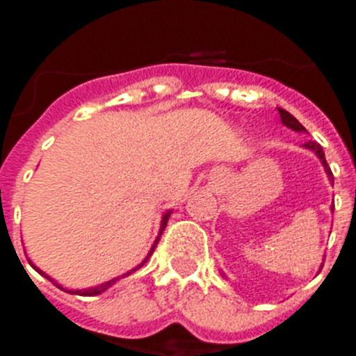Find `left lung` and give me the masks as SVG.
Instances as JSON below:
<instances>
[{"label": "left lung", "mask_w": 356, "mask_h": 356, "mask_svg": "<svg viewBox=\"0 0 356 356\" xmlns=\"http://www.w3.org/2000/svg\"><path fill=\"white\" fill-rule=\"evenodd\" d=\"M278 112H280V118H282V122H284L285 127H287V128H291V130H294V131H307V130H305V127H303V124H301V122L298 121V119H296L294 115H292V114H289L287 110H284V108H278ZM303 147H307V149L314 151V153H316V155L319 156L321 163H323V168H325L326 175H328V180H330V181H333V175H332V171H330L328 163H326V159H325V151H323V147H321L319 144H317V143H314V140H308L307 144H303ZM332 210H333V207H332ZM222 278H226V276L222 275Z\"/></svg>", "instance_id": "obj_1"}]
</instances>
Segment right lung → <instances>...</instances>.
<instances>
[{
  "mask_svg": "<svg viewBox=\"0 0 356 356\" xmlns=\"http://www.w3.org/2000/svg\"><path fill=\"white\" fill-rule=\"evenodd\" d=\"M169 216H171V210H168V212H165V213H163V216H162V221H160V232H159V237L155 238V242H153V246H151L149 253H147V257H146V259L143 260V262L139 264V266L135 267V269H131V271L124 273V275H122V276H118V278H112V280H108V282H105V284H99V285H96V287H89V289H78V291H74V289H65V287H62L60 284H56V282H55V280L51 278V276H48V275H46V273H44V271H40L39 267H37L35 264L31 262V260H28V262H30V266L33 267V269H35V271L39 273V275H42L44 278H48L49 282H53V284L56 285V287H58V289H62V291H65V292H69V294H78V296H97V294H102V292H105L106 289H110V287H112V285H114V284H118V282H119V280H121V278H127V276H130L131 273H135V271H137V269H140V267H143L144 264L147 262V259H149L151 254H153V251H155L156 244H159V238H160V235H162V232H163V229H165V225H168V221H169Z\"/></svg>",
  "mask_w": 356,
  "mask_h": 356,
  "instance_id": "add662e5",
  "label": "right lung"
}]
</instances>
